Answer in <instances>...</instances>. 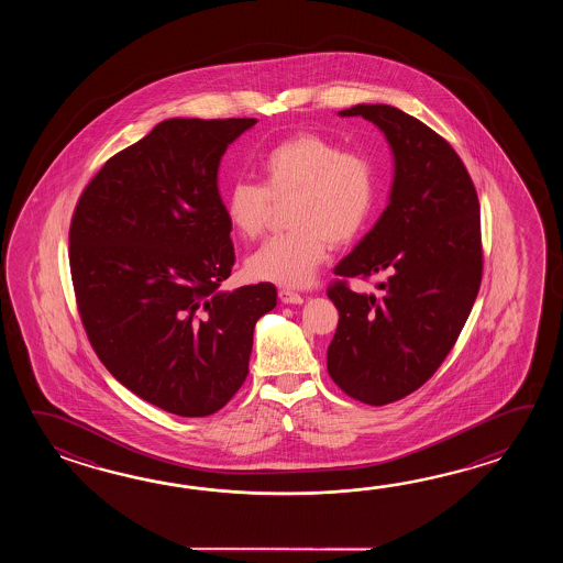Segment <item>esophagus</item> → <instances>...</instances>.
Instances as JSON below:
<instances>
[{
	"instance_id": "obj_1",
	"label": "esophagus",
	"mask_w": 563,
	"mask_h": 563,
	"mask_svg": "<svg viewBox=\"0 0 563 563\" xmlns=\"http://www.w3.org/2000/svg\"><path fill=\"white\" fill-rule=\"evenodd\" d=\"M279 299H282V303H301L303 301L299 294L289 291V289H279Z\"/></svg>"
}]
</instances>
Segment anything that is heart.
I'll return each mask as SVG.
<instances>
[{
	"label": "heart",
	"instance_id": "heart-1",
	"mask_svg": "<svg viewBox=\"0 0 563 563\" xmlns=\"http://www.w3.org/2000/svg\"><path fill=\"white\" fill-rule=\"evenodd\" d=\"M262 185L238 179L225 192L229 225L243 240L264 233L272 201H286L291 231L265 241L245 262L247 276L276 286L303 287L334 247L354 240L376 201V170L360 153L342 151L320 134H298L265 153Z\"/></svg>",
	"mask_w": 563,
	"mask_h": 563
}]
</instances>
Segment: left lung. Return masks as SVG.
<instances>
[{
  "mask_svg": "<svg viewBox=\"0 0 563 563\" xmlns=\"http://www.w3.org/2000/svg\"><path fill=\"white\" fill-rule=\"evenodd\" d=\"M338 114L371 120L395 158L383 216L334 269L386 274L383 294L328 289L340 311L328 372L347 396L383 407L427 383L467 322L483 272L477 191L453 146L407 112L356 104Z\"/></svg>",
  "mask_w": 563,
  "mask_h": 563,
  "instance_id": "left-lung-1",
  "label": "left lung"
}]
</instances>
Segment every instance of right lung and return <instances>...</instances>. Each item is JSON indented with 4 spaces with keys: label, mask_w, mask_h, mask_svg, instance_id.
<instances>
[{
    "label": "right lung",
    "mask_w": 563,
    "mask_h": 563,
    "mask_svg": "<svg viewBox=\"0 0 563 563\" xmlns=\"http://www.w3.org/2000/svg\"><path fill=\"white\" fill-rule=\"evenodd\" d=\"M255 119H168L108 158L70 225L86 334L108 372L179 417L225 407L250 372L274 284L225 291L235 252L217 185L221 156Z\"/></svg>",
    "instance_id": "obj_1"
}]
</instances>
